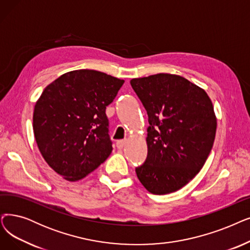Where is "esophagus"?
Returning a JSON list of instances; mask_svg holds the SVG:
<instances>
[{
	"label": "esophagus",
	"mask_w": 250,
	"mask_h": 250,
	"mask_svg": "<svg viewBox=\"0 0 250 250\" xmlns=\"http://www.w3.org/2000/svg\"><path fill=\"white\" fill-rule=\"evenodd\" d=\"M125 140H119L116 142V147L118 149H123L125 147Z\"/></svg>",
	"instance_id": "34e87169"
}]
</instances>
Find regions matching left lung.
Returning a JSON list of instances; mask_svg holds the SVG:
<instances>
[{
	"instance_id": "left-lung-1",
	"label": "left lung",
	"mask_w": 250,
	"mask_h": 250,
	"mask_svg": "<svg viewBox=\"0 0 250 250\" xmlns=\"http://www.w3.org/2000/svg\"><path fill=\"white\" fill-rule=\"evenodd\" d=\"M132 88L148 114V154L136 168L142 185L164 195L183 188L208 159L216 132L210 98L200 86L177 74L133 79Z\"/></svg>"
}]
</instances>
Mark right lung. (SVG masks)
Returning <instances> with one entry per match:
<instances>
[{"instance_id":"right-lung-1","label":"right lung","mask_w":250,"mask_h":250,"mask_svg":"<svg viewBox=\"0 0 250 250\" xmlns=\"http://www.w3.org/2000/svg\"><path fill=\"white\" fill-rule=\"evenodd\" d=\"M125 81L101 71L62 74L36 103L32 127L42 156L69 182L95 170L112 151L105 110Z\"/></svg>"}]
</instances>
